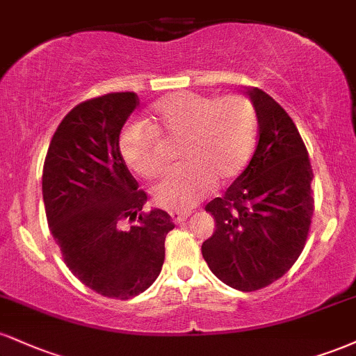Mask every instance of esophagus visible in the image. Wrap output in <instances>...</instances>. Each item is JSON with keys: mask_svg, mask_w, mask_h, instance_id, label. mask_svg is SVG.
Here are the masks:
<instances>
[{"mask_svg": "<svg viewBox=\"0 0 356 356\" xmlns=\"http://www.w3.org/2000/svg\"><path fill=\"white\" fill-rule=\"evenodd\" d=\"M191 216V212H179V211H174L170 212V218H172V220L175 224H181L184 222V220H187V218Z\"/></svg>", "mask_w": 356, "mask_h": 356, "instance_id": "esophagus-1", "label": "esophagus"}]
</instances>
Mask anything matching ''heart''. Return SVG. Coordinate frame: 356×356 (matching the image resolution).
<instances>
[{
  "instance_id": "b5f03b06",
  "label": "heart",
  "mask_w": 356,
  "mask_h": 356,
  "mask_svg": "<svg viewBox=\"0 0 356 356\" xmlns=\"http://www.w3.org/2000/svg\"><path fill=\"white\" fill-rule=\"evenodd\" d=\"M256 108L246 95L224 97L175 92L152 107L149 127L130 125L118 138L124 162L132 172L154 179L165 169L161 138L184 140L182 167L154 187L159 207L187 211L214 189L236 179L251 157L256 138Z\"/></svg>"
}]
</instances>
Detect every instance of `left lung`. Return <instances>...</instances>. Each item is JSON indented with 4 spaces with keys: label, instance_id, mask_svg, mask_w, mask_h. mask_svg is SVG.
I'll use <instances>...</instances> for the list:
<instances>
[{
    "label": "left lung",
    "instance_id": "8db88e82",
    "mask_svg": "<svg viewBox=\"0 0 356 356\" xmlns=\"http://www.w3.org/2000/svg\"><path fill=\"white\" fill-rule=\"evenodd\" d=\"M256 108L257 144L251 162L206 211L216 231L202 256L222 283L257 291L291 269L312 227L314 199L308 150L295 122L259 88L248 90Z\"/></svg>",
    "mask_w": 356,
    "mask_h": 356
}]
</instances>
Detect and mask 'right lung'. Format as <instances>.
Returning a JSON list of instances; mask_svg holds the SVG:
<instances>
[{"instance_id": "right-lung-1", "label": "right lung", "mask_w": 356, "mask_h": 356, "mask_svg": "<svg viewBox=\"0 0 356 356\" xmlns=\"http://www.w3.org/2000/svg\"><path fill=\"white\" fill-rule=\"evenodd\" d=\"M138 104L136 92L81 102L53 134L43 165L44 212L65 264L85 286L113 300L140 295L157 280L165 236L174 229L165 211L142 209L147 194L118 147Z\"/></svg>"}]
</instances>
